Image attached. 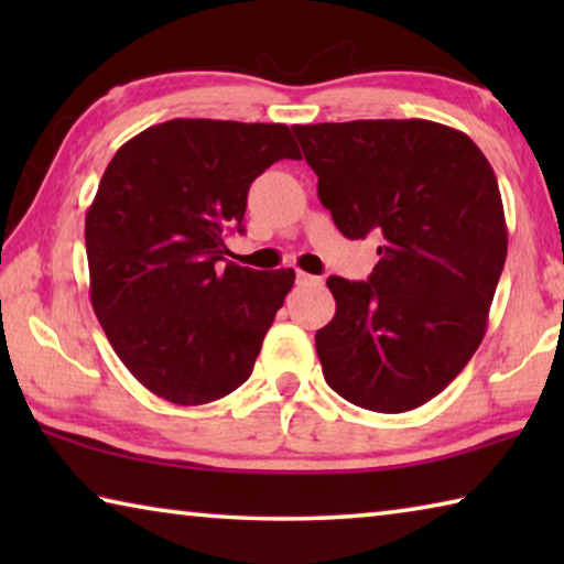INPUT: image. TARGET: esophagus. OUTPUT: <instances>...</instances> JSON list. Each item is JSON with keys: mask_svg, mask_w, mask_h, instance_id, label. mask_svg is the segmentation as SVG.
Instances as JSON below:
<instances>
[{"mask_svg": "<svg viewBox=\"0 0 564 564\" xmlns=\"http://www.w3.org/2000/svg\"><path fill=\"white\" fill-rule=\"evenodd\" d=\"M295 283H299V285H318L323 281L318 279V275H311V273L299 271V275H295Z\"/></svg>", "mask_w": 564, "mask_h": 564, "instance_id": "1", "label": "esophagus"}]
</instances>
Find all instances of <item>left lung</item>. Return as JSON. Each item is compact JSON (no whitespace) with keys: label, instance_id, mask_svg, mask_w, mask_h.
<instances>
[{"label":"left lung","instance_id":"1","mask_svg":"<svg viewBox=\"0 0 564 564\" xmlns=\"http://www.w3.org/2000/svg\"><path fill=\"white\" fill-rule=\"evenodd\" d=\"M338 231L383 236L368 281L330 275L336 316L316 333L326 383L348 403L405 413L480 346L508 228L498 178L463 131L425 119L293 127Z\"/></svg>","mask_w":564,"mask_h":564}]
</instances>
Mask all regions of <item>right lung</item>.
<instances>
[{
  "label": "right lung",
  "instance_id": "right-lung-1",
  "mask_svg": "<svg viewBox=\"0 0 564 564\" xmlns=\"http://www.w3.org/2000/svg\"><path fill=\"white\" fill-rule=\"evenodd\" d=\"M281 159H301L285 123L171 119L104 171L84 228L91 305L131 376L169 403L246 383L293 289V269H243L224 243L243 234L253 178Z\"/></svg>",
  "mask_w": 564,
  "mask_h": 564
}]
</instances>
